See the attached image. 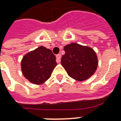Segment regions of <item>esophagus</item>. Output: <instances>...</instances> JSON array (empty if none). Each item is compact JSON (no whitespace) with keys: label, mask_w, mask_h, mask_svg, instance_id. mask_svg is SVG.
Masks as SVG:
<instances>
[{"label":"esophagus","mask_w":121,"mask_h":121,"mask_svg":"<svg viewBox=\"0 0 121 121\" xmlns=\"http://www.w3.org/2000/svg\"><path fill=\"white\" fill-rule=\"evenodd\" d=\"M61 56L60 54H58L56 55V62L57 63H60L61 61Z\"/></svg>","instance_id":"obj_1"}]
</instances>
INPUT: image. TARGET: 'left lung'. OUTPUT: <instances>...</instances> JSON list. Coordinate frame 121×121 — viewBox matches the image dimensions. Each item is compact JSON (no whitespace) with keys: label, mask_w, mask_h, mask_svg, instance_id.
<instances>
[{"label":"left lung","mask_w":121,"mask_h":121,"mask_svg":"<svg viewBox=\"0 0 121 121\" xmlns=\"http://www.w3.org/2000/svg\"><path fill=\"white\" fill-rule=\"evenodd\" d=\"M65 53L61 63L68 75L78 81H85L92 76L97 69L98 61L92 48L71 43L64 47Z\"/></svg>","instance_id":"obj_1"}]
</instances>
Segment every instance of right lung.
<instances>
[{"label": "right lung", "mask_w": 121, "mask_h": 121, "mask_svg": "<svg viewBox=\"0 0 121 121\" xmlns=\"http://www.w3.org/2000/svg\"><path fill=\"white\" fill-rule=\"evenodd\" d=\"M57 65L56 56L51 50L40 46L26 54L21 62L25 78L34 84H42L51 77Z\"/></svg>", "instance_id": "obj_1"}]
</instances>
